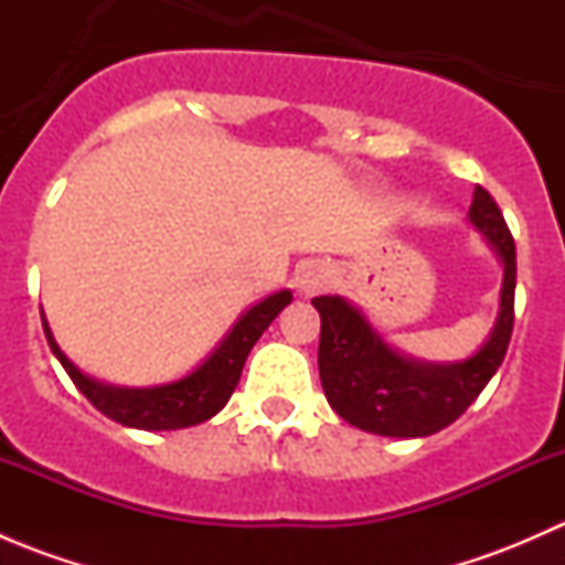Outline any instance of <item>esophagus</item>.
Instances as JSON below:
<instances>
[{
    "label": "esophagus",
    "instance_id": "obj_1",
    "mask_svg": "<svg viewBox=\"0 0 565 565\" xmlns=\"http://www.w3.org/2000/svg\"><path fill=\"white\" fill-rule=\"evenodd\" d=\"M330 284V270L324 265H309L303 273H300V289H303L306 295H317L322 292L324 287Z\"/></svg>",
    "mask_w": 565,
    "mask_h": 565
}]
</instances>
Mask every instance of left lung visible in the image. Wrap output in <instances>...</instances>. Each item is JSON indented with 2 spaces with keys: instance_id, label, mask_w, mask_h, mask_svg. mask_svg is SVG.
I'll list each match as a JSON object with an SVG mask.
<instances>
[{
  "instance_id": "1",
  "label": "left lung",
  "mask_w": 565,
  "mask_h": 565,
  "mask_svg": "<svg viewBox=\"0 0 565 565\" xmlns=\"http://www.w3.org/2000/svg\"><path fill=\"white\" fill-rule=\"evenodd\" d=\"M470 218L498 248L505 276L492 339L467 361L451 366L415 363L388 350L366 319L341 298L322 295L311 300L322 319L319 380L324 398L347 424L385 437L435 435L476 402L500 369L514 330L516 246L487 188H476Z\"/></svg>"
}]
</instances>
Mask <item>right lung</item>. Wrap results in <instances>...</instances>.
Listing matches in <instances>:
<instances>
[{
    "label": "right lung",
    "instance_id": "1",
    "mask_svg": "<svg viewBox=\"0 0 565 565\" xmlns=\"http://www.w3.org/2000/svg\"><path fill=\"white\" fill-rule=\"evenodd\" d=\"M292 300V295L284 292L270 295L254 309L246 311L237 319L235 328L230 330L218 350L188 377L177 380V383L158 385V388H111V385H100L95 380L84 377L76 366L65 358V352L56 347L54 335H51L49 324L43 319L45 339H49L51 352L60 358L62 369L67 377L73 380L78 391L98 407L106 418L117 420L122 426H134V429L161 431V429H185V426H196L202 420L213 418L215 413L224 409L230 396L235 393L241 383L243 363H246L250 347L256 344L267 324L273 322L284 311V306Z\"/></svg>",
    "mask_w": 565,
    "mask_h": 565
}]
</instances>
